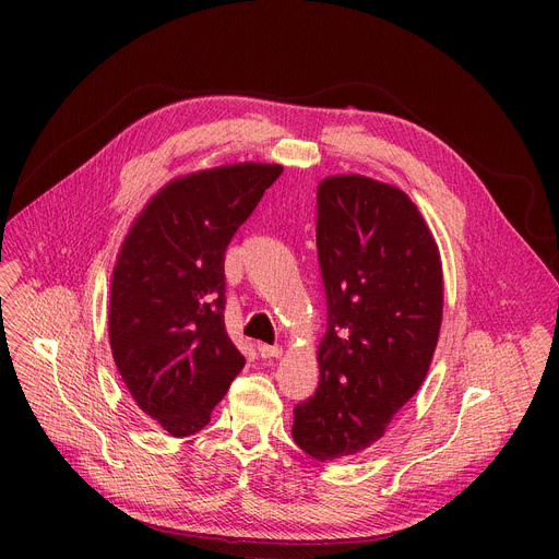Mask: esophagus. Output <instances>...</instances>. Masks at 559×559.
I'll use <instances>...</instances> for the list:
<instances>
[{
  "instance_id": "34e87169",
  "label": "esophagus",
  "mask_w": 559,
  "mask_h": 559,
  "mask_svg": "<svg viewBox=\"0 0 559 559\" xmlns=\"http://www.w3.org/2000/svg\"><path fill=\"white\" fill-rule=\"evenodd\" d=\"M259 354H261V358H281L283 347H278V345H259Z\"/></svg>"
}]
</instances>
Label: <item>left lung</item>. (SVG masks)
<instances>
[{"label": "left lung", "instance_id": "8db88e82", "mask_svg": "<svg viewBox=\"0 0 559 559\" xmlns=\"http://www.w3.org/2000/svg\"><path fill=\"white\" fill-rule=\"evenodd\" d=\"M316 248L328 296L321 382L294 407V442L349 457L384 436L420 389L442 325V261L416 203L362 175L318 186Z\"/></svg>", "mask_w": 559, "mask_h": 559}]
</instances>
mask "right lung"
I'll return each mask as SVG.
<instances>
[{
    "instance_id": "1",
    "label": "right lung",
    "mask_w": 559,
    "mask_h": 559,
    "mask_svg": "<svg viewBox=\"0 0 559 559\" xmlns=\"http://www.w3.org/2000/svg\"><path fill=\"white\" fill-rule=\"evenodd\" d=\"M281 173L276 164H234L173 179L134 218L117 254L112 358L136 407L175 438L210 423L246 365L223 323V261Z\"/></svg>"
}]
</instances>
